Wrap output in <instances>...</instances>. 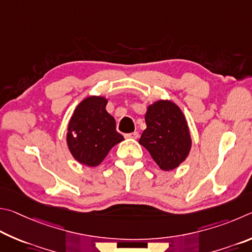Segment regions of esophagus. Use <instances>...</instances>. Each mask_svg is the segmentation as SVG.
<instances>
[{
	"label": "esophagus",
	"instance_id": "esophagus-1",
	"mask_svg": "<svg viewBox=\"0 0 252 252\" xmlns=\"http://www.w3.org/2000/svg\"><path fill=\"white\" fill-rule=\"evenodd\" d=\"M126 138H131V139H137L139 137V134L137 131H134V133H130V134H126L125 135Z\"/></svg>",
	"mask_w": 252,
	"mask_h": 252
}]
</instances>
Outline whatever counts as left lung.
<instances>
[{
	"label": "left lung",
	"mask_w": 252,
	"mask_h": 252,
	"mask_svg": "<svg viewBox=\"0 0 252 252\" xmlns=\"http://www.w3.org/2000/svg\"><path fill=\"white\" fill-rule=\"evenodd\" d=\"M145 122L147 128L140 136L139 144L160 169L177 168L191 148L189 127L182 109L170 100H157L147 107Z\"/></svg>",
	"instance_id": "8db88e82"
}]
</instances>
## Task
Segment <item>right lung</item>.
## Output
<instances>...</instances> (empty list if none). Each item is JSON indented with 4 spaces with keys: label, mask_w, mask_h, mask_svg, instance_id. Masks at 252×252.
<instances>
[{
    "label": "right lung",
    "mask_w": 252,
    "mask_h": 252,
    "mask_svg": "<svg viewBox=\"0 0 252 252\" xmlns=\"http://www.w3.org/2000/svg\"><path fill=\"white\" fill-rule=\"evenodd\" d=\"M107 99L90 96L75 108L67 127L66 142L70 154L88 167L98 166L115 145L124 140L116 122L106 110Z\"/></svg>",
    "instance_id": "add662e5"
}]
</instances>
